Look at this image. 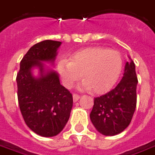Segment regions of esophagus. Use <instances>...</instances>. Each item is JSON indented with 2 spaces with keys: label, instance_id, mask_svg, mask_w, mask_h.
Here are the masks:
<instances>
[{
  "label": "esophagus",
  "instance_id": "obj_1",
  "mask_svg": "<svg viewBox=\"0 0 155 155\" xmlns=\"http://www.w3.org/2000/svg\"><path fill=\"white\" fill-rule=\"evenodd\" d=\"M81 98V96L79 95V94H73V100H74V102H76V101H78V100Z\"/></svg>",
  "mask_w": 155,
  "mask_h": 155
}]
</instances>
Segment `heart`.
I'll use <instances>...</instances> for the list:
<instances>
[{
  "label": "heart",
  "instance_id": "b5f03b06",
  "mask_svg": "<svg viewBox=\"0 0 155 155\" xmlns=\"http://www.w3.org/2000/svg\"><path fill=\"white\" fill-rule=\"evenodd\" d=\"M122 68L123 60L118 51L101 47L77 51L71 61L64 60L58 64V71L66 87H72L82 74L84 81L81 87L91 89L94 93L110 89L120 77Z\"/></svg>",
  "mask_w": 155,
  "mask_h": 155
}]
</instances>
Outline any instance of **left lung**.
I'll return each mask as SVG.
<instances>
[{
    "label": "left lung",
    "instance_id": "obj_1",
    "mask_svg": "<svg viewBox=\"0 0 155 155\" xmlns=\"http://www.w3.org/2000/svg\"><path fill=\"white\" fill-rule=\"evenodd\" d=\"M126 62L122 80L116 87L94 98L90 117L95 129L102 134L113 136L129 126L135 111L138 83L135 64L131 58Z\"/></svg>",
    "mask_w": 155,
    "mask_h": 155
}]
</instances>
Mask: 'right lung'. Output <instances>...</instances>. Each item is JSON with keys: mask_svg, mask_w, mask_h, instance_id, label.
<instances>
[{"mask_svg": "<svg viewBox=\"0 0 155 155\" xmlns=\"http://www.w3.org/2000/svg\"><path fill=\"white\" fill-rule=\"evenodd\" d=\"M61 41L46 40L34 45L22 58L17 75V97L26 125L43 137L57 135L64 129L73 106V96L60 83L58 74L45 71L42 61L54 62ZM38 67L40 77L31 73Z\"/></svg>", "mask_w": 155, "mask_h": 155, "instance_id": "add662e5", "label": "right lung"}]
</instances>
